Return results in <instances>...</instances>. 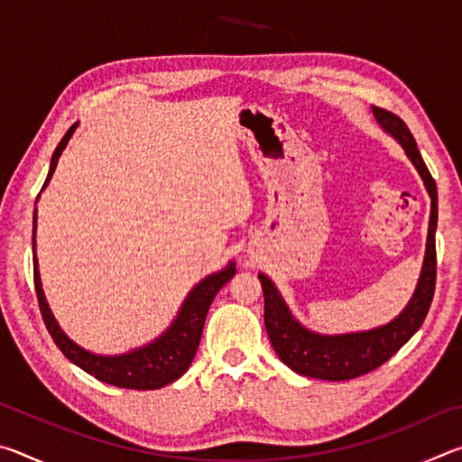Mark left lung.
<instances>
[{
    "label": "left lung",
    "mask_w": 462,
    "mask_h": 462,
    "mask_svg": "<svg viewBox=\"0 0 462 462\" xmlns=\"http://www.w3.org/2000/svg\"><path fill=\"white\" fill-rule=\"evenodd\" d=\"M377 122L391 136L400 140L405 152L416 165L418 173L424 179V185L432 198V212H430L428 245L424 269H421L420 283L413 293L410 306L403 310L393 322L377 328L371 332L344 334V336H319L301 328L289 314L285 301L281 300L275 285L269 277L259 275L264 295V326L271 338L273 348L289 369L306 374V377L326 381H346L361 377L387 363L413 334L420 330L432 306L436 289V222H438V195L436 183L426 167L424 159L416 146L410 128L400 116L387 112L383 107H373Z\"/></svg>",
    "instance_id": "left-lung-1"
}]
</instances>
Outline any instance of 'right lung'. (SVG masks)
I'll use <instances>...</instances> for the list:
<instances>
[{"mask_svg": "<svg viewBox=\"0 0 462 462\" xmlns=\"http://www.w3.org/2000/svg\"><path fill=\"white\" fill-rule=\"evenodd\" d=\"M75 126L77 124H73V126L67 130V134L62 136L59 146L54 148L49 177H46L42 187H46V183L51 181L59 156L62 152V148L67 146L69 138H71ZM32 230H36V214H34ZM32 248H34V232H32ZM234 273H236V269H234V264H230L228 269L203 279L185 300L183 308L175 319V324L171 326L159 340H154L152 344H148V346L122 356H96V355L85 353L83 348H79L77 344L69 340L67 336L60 332L57 322H54L51 310L44 301L41 277H38V263L34 256V287H36V297H38V308H41L44 326L52 336L54 344H57L60 353L65 355L69 361L75 363L77 366H81V369L85 373H89L91 377L109 383V385L124 387V389H161L181 377V374L189 369L193 356L198 353L209 303L214 301L216 293L234 277Z\"/></svg>", "mask_w": 462, "mask_h": 462, "instance_id": "add662e5", "label": "right lung"}]
</instances>
